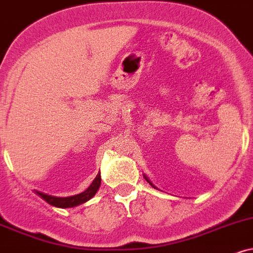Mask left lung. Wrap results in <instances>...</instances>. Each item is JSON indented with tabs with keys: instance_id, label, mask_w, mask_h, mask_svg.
Returning <instances> with one entry per match:
<instances>
[{
	"instance_id": "8db88e82",
	"label": "left lung",
	"mask_w": 253,
	"mask_h": 253,
	"mask_svg": "<svg viewBox=\"0 0 253 253\" xmlns=\"http://www.w3.org/2000/svg\"><path fill=\"white\" fill-rule=\"evenodd\" d=\"M145 179H146V180H147V181H148V182H150V184L152 185V182H151L150 180H148V179H147V178H146V176H145ZM152 186H153V185H152ZM153 187H154V186H153Z\"/></svg>"
}]
</instances>
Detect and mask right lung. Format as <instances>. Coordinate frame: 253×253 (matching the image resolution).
I'll use <instances>...</instances> for the list:
<instances>
[{
    "label": "right lung",
    "mask_w": 253,
    "mask_h": 253,
    "mask_svg": "<svg viewBox=\"0 0 253 253\" xmlns=\"http://www.w3.org/2000/svg\"><path fill=\"white\" fill-rule=\"evenodd\" d=\"M100 184H101V178H100V174H97L94 179L90 186L87 188L84 192H82L80 194H77V196H72V197H66V198H60V197H51L48 196V194L41 193V192H36L39 194L42 199L45 200L48 204L50 205L55 206V208H60V209H67V208H74V206L80 205V204H84L88 202L90 198H93L95 196L96 191L99 190Z\"/></svg>",
    "instance_id": "1"
}]
</instances>
